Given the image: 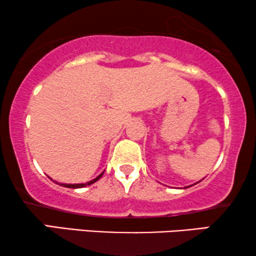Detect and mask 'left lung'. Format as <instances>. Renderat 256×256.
Segmentation results:
<instances>
[{"instance_id": "obj_1", "label": "left lung", "mask_w": 256, "mask_h": 256, "mask_svg": "<svg viewBox=\"0 0 256 256\" xmlns=\"http://www.w3.org/2000/svg\"><path fill=\"white\" fill-rule=\"evenodd\" d=\"M186 188H190V186H186Z\"/></svg>"}]
</instances>
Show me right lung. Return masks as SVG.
<instances>
[{"label": "right lung", "mask_w": 256, "mask_h": 256, "mask_svg": "<svg viewBox=\"0 0 256 256\" xmlns=\"http://www.w3.org/2000/svg\"><path fill=\"white\" fill-rule=\"evenodd\" d=\"M104 171H102V172H101L99 176H98L96 178H94V180H90V182H87V183H85V184H65V183H58V182H54V183H57V184H59L60 185V186H64V188H85V186H87V185H92L93 183H96V180H99L101 177H102V174H104ZM50 178V177H48ZM50 180H52V178H50Z\"/></svg>", "instance_id": "obj_1"}]
</instances>
